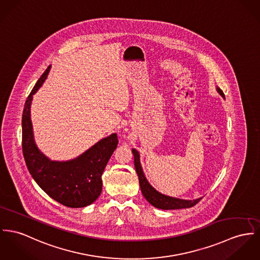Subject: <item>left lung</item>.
<instances>
[{
  "mask_svg": "<svg viewBox=\"0 0 260 260\" xmlns=\"http://www.w3.org/2000/svg\"><path fill=\"white\" fill-rule=\"evenodd\" d=\"M217 91L224 99V95L219 87H217ZM132 151L135 156V167H136V171L139 176L141 193L147 202L149 204H151L153 207H155L157 209H161V210H178V209L191 208L200 202L202 197L198 199H195V200H184V199H179V198H175V197H170V196L161 194L160 192L156 191L149 184V182L147 181L144 173H143V170H142V167L140 164V152L135 148H133Z\"/></svg>",
  "mask_w": 260,
  "mask_h": 260,
  "instance_id": "obj_1",
  "label": "left lung"
}]
</instances>
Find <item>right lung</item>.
I'll return each mask as SVG.
<instances>
[{
    "instance_id": "right-lung-1",
    "label": "right lung",
    "mask_w": 260,
    "mask_h": 260,
    "mask_svg": "<svg viewBox=\"0 0 260 260\" xmlns=\"http://www.w3.org/2000/svg\"><path fill=\"white\" fill-rule=\"evenodd\" d=\"M50 68L51 65L41 75L24 104L21 120L22 153L30 175L50 198L69 208H83L100 196L102 174L118 146V136L112 134L102 139L74 159L55 161L45 156L35 141L30 105Z\"/></svg>"
}]
</instances>
